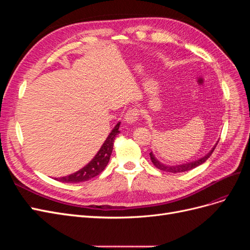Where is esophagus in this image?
Returning a JSON list of instances; mask_svg holds the SVG:
<instances>
[{
  "label": "esophagus",
  "instance_id": "34e87169",
  "mask_svg": "<svg viewBox=\"0 0 250 250\" xmlns=\"http://www.w3.org/2000/svg\"><path fill=\"white\" fill-rule=\"evenodd\" d=\"M139 116H140V110L137 107L129 108V109L127 110V112H126L125 121H126L127 123H129V124L135 123L139 120Z\"/></svg>",
  "mask_w": 250,
  "mask_h": 250
}]
</instances>
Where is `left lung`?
Listing matches in <instances>:
<instances>
[{"label": "left lung", "mask_w": 250, "mask_h": 250, "mask_svg": "<svg viewBox=\"0 0 250 250\" xmlns=\"http://www.w3.org/2000/svg\"><path fill=\"white\" fill-rule=\"evenodd\" d=\"M217 146V145H216ZM216 146H214V148L211 149L209 152L206 155L203 156L201 158H199V160L195 161V162H191V163H188V164H183V165H177V166H166L162 163L158 162L156 158L154 157L153 153L150 152V158H151V162L153 163V165L155 166V167L157 169H160L162 171H166V172H170V173H180V172H186V171H190L196 167H198L199 165L206 163L208 158L211 155V153H213L214 149L216 148Z\"/></svg>", "instance_id": "1"}]
</instances>
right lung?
<instances>
[{
	"label": "right lung",
	"instance_id": "1",
	"mask_svg": "<svg viewBox=\"0 0 250 250\" xmlns=\"http://www.w3.org/2000/svg\"><path fill=\"white\" fill-rule=\"evenodd\" d=\"M119 128H120V122L111 130V132L108 134L107 139L103 143L100 150L98 151V153L95 155V157L85 166V167H83L79 171L71 174V175L59 177L55 179L58 181H62V183L77 184V183H82V181H86L90 178H94L97 175H99L109 162V158L113 149V141H115L116 137L120 132Z\"/></svg>",
	"mask_w": 250,
	"mask_h": 250
}]
</instances>
